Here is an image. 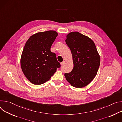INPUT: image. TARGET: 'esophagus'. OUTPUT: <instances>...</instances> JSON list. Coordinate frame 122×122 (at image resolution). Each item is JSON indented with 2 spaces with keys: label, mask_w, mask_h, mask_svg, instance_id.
I'll return each instance as SVG.
<instances>
[{
  "label": "esophagus",
  "mask_w": 122,
  "mask_h": 122,
  "mask_svg": "<svg viewBox=\"0 0 122 122\" xmlns=\"http://www.w3.org/2000/svg\"><path fill=\"white\" fill-rule=\"evenodd\" d=\"M64 64H65V61H62V62L61 63V66H63Z\"/></svg>",
  "instance_id": "34e87169"
}]
</instances>
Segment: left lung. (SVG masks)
I'll use <instances>...</instances> for the list:
<instances>
[{"instance_id":"1","label":"left lung","mask_w":122,"mask_h":122,"mask_svg":"<svg viewBox=\"0 0 122 122\" xmlns=\"http://www.w3.org/2000/svg\"><path fill=\"white\" fill-rule=\"evenodd\" d=\"M65 42L72 52L74 68L64 76L72 86L84 87L95 77L100 65V56L96 45L90 38L78 32L69 33Z\"/></svg>"}]
</instances>
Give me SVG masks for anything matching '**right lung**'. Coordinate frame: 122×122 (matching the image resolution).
I'll return each mask as SVG.
<instances>
[{"mask_svg":"<svg viewBox=\"0 0 122 122\" xmlns=\"http://www.w3.org/2000/svg\"><path fill=\"white\" fill-rule=\"evenodd\" d=\"M58 36L55 31L39 32L27 41L21 58L22 71L30 82L40 85L46 82L61 64L50 48Z\"/></svg>","mask_w":122,"mask_h":122,"instance_id":"1","label":"right lung"}]
</instances>
